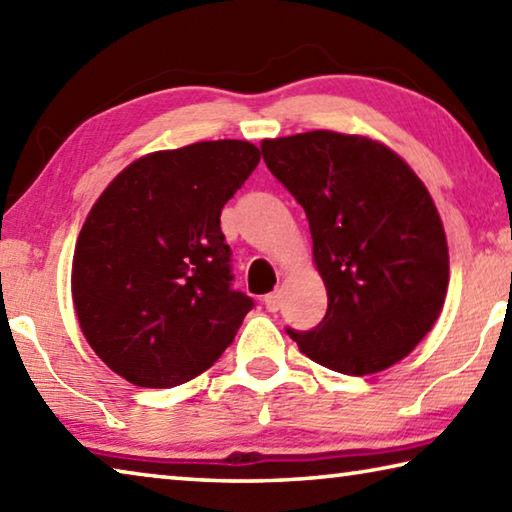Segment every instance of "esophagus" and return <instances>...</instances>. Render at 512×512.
Segmentation results:
<instances>
[{
	"label": "esophagus",
	"mask_w": 512,
	"mask_h": 512,
	"mask_svg": "<svg viewBox=\"0 0 512 512\" xmlns=\"http://www.w3.org/2000/svg\"><path fill=\"white\" fill-rule=\"evenodd\" d=\"M280 305H282V300H280V293H277V291L264 296V307L268 311H277V309H280Z\"/></svg>",
	"instance_id": "1"
}]
</instances>
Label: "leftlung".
I'll return each instance as SVG.
<instances>
[{
  "label": "left lung",
  "instance_id": "left-lung-1",
  "mask_svg": "<svg viewBox=\"0 0 512 512\" xmlns=\"http://www.w3.org/2000/svg\"><path fill=\"white\" fill-rule=\"evenodd\" d=\"M268 171L307 214L327 314L287 329L311 361L372 375L402 361L445 305L449 253L427 187L400 155L361 135L311 131L262 142Z\"/></svg>",
  "mask_w": 512,
  "mask_h": 512
}]
</instances>
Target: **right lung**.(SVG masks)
<instances>
[{
    "instance_id": "obj_1",
    "label": "right lung",
    "mask_w": 512,
    "mask_h": 512,
    "mask_svg": "<svg viewBox=\"0 0 512 512\" xmlns=\"http://www.w3.org/2000/svg\"><path fill=\"white\" fill-rule=\"evenodd\" d=\"M259 158L241 140L155 151L92 205L74 250V309L97 357L131 384H185L235 341L255 302L232 289L221 210Z\"/></svg>"
}]
</instances>
